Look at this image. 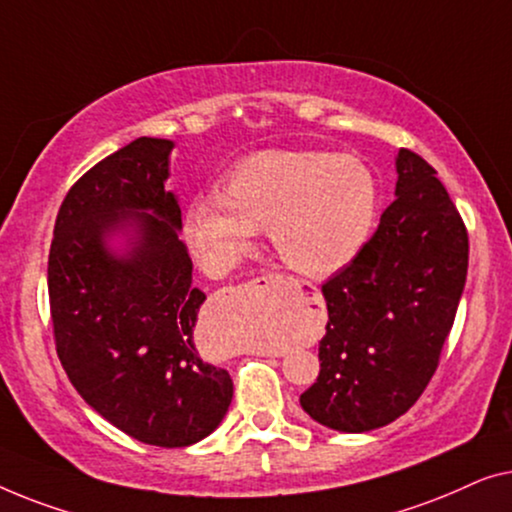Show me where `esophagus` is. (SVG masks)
I'll use <instances>...</instances> for the list:
<instances>
[{
	"mask_svg": "<svg viewBox=\"0 0 512 512\" xmlns=\"http://www.w3.org/2000/svg\"><path fill=\"white\" fill-rule=\"evenodd\" d=\"M248 292H255V294H273V297H278L280 304H285L287 299L292 297L294 290H297V283H294L292 278H285L280 276V273H266V276H259L255 280H250L246 285ZM262 357H280L278 352H269V350H262L259 352Z\"/></svg>",
	"mask_w": 512,
	"mask_h": 512,
	"instance_id": "obj_1",
	"label": "esophagus"
}]
</instances>
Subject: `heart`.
I'll return each instance as SVG.
<instances>
[{"label": "heart", "instance_id": "heart-1", "mask_svg": "<svg viewBox=\"0 0 512 512\" xmlns=\"http://www.w3.org/2000/svg\"><path fill=\"white\" fill-rule=\"evenodd\" d=\"M378 211V178L357 157L271 148L234 162L220 192L190 197L183 232L213 276L232 271L266 227L292 271L327 278L362 255ZM257 334L259 327L246 329L248 341Z\"/></svg>", "mask_w": 512, "mask_h": 512}]
</instances>
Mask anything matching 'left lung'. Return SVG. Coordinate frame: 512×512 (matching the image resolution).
<instances>
[{
    "label": "left lung",
    "instance_id": "8db88e82",
    "mask_svg": "<svg viewBox=\"0 0 512 512\" xmlns=\"http://www.w3.org/2000/svg\"><path fill=\"white\" fill-rule=\"evenodd\" d=\"M397 176L362 255L322 285L320 376L299 397L315 422L345 434L385 427L420 399L469 269V234L434 167L401 148Z\"/></svg>",
    "mask_w": 512,
    "mask_h": 512
}]
</instances>
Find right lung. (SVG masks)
Returning <instances> with one entry per match:
<instances>
[{"label": "right lung", "instance_id": "obj_1", "mask_svg": "<svg viewBox=\"0 0 512 512\" xmlns=\"http://www.w3.org/2000/svg\"><path fill=\"white\" fill-rule=\"evenodd\" d=\"M171 150L141 136L78 178L55 220L48 297L57 357L85 403L136 441L185 448L218 429L234 385L194 345L206 294L164 190Z\"/></svg>", "mask_w": 512, "mask_h": 512}]
</instances>
